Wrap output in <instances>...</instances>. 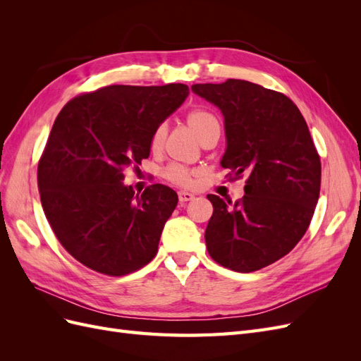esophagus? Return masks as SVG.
<instances>
[{
  "label": "esophagus",
  "instance_id": "esophagus-1",
  "mask_svg": "<svg viewBox=\"0 0 361 361\" xmlns=\"http://www.w3.org/2000/svg\"><path fill=\"white\" fill-rule=\"evenodd\" d=\"M195 197V195L192 192H188V191H179V202L180 203H187L190 200H192Z\"/></svg>",
  "mask_w": 361,
  "mask_h": 361
}]
</instances>
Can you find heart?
I'll return each mask as SVG.
<instances>
[{"label": "heart", "instance_id": "obj_1", "mask_svg": "<svg viewBox=\"0 0 361 361\" xmlns=\"http://www.w3.org/2000/svg\"><path fill=\"white\" fill-rule=\"evenodd\" d=\"M187 122L188 126L191 128L192 133L197 135V138L202 141L203 137L211 133L214 129H220V122L218 118L206 110H192L187 116ZM164 138H166V125H159L155 128L154 133L150 135V149L152 150H159ZM164 178L167 180L180 185V187H188V185L192 183V176L194 171L188 167L180 166V164H170V166L164 170Z\"/></svg>", "mask_w": 361, "mask_h": 361}]
</instances>
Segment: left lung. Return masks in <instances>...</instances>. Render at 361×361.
<instances>
[{"label": "left lung", "mask_w": 361, "mask_h": 361, "mask_svg": "<svg viewBox=\"0 0 361 361\" xmlns=\"http://www.w3.org/2000/svg\"><path fill=\"white\" fill-rule=\"evenodd\" d=\"M224 116L221 167L247 176L232 203L207 194L214 214L204 232L209 256L224 268L253 272L286 256L309 228L321 190V159L307 123L288 96L244 80L194 84Z\"/></svg>", "instance_id": "left-lung-1"}]
</instances>
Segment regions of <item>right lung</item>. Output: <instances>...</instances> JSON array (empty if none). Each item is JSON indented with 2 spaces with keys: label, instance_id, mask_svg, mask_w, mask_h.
<instances>
[{
  "label": "right lung",
  "instance_id": "right-lung-1",
  "mask_svg": "<svg viewBox=\"0 0 361 361\" xmlns=\"http://www.w3.org/2000/svg\"><path fill=\"white\" fill-rule=\"evenodd\" d=\"M188 85H108L59 113L39 159L40 202L60 244L101 274L147 265L178 194L162 183L143 194L122 182L149 158L150 135L187 99Z\"/></svg>",
  "mask_w": 361,
  "mask_h": 361
}]
</instances>
